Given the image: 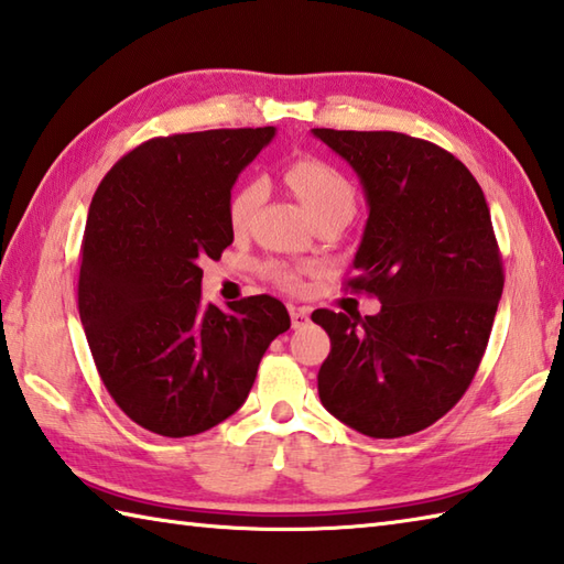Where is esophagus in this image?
<instances>
[{
  "label": "esophagus",
  "instance_id": "1",
  "mask_svg": "<svg viewBox=\"0 0 564 564\" xmlns=\"http://www.w3.org/2000/svg\"><path fill=\"white\" fill-rule=\"evenodd\" d=\"M289 311H291L293 327H303V325H307V319H311V307H295V305H291Z\"/></svg>",
  "mask_w": 564,
  "mask_h": 564
}]
</instances>
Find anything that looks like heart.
<instances>
[{"mask_svg":"<svg viewBox=\"0 0 564 564\" xmlns=\"http://www.w3.org/2000/svg\"><path fill=\"white\" fill-rule=\"evenodd\" d=\"M283 178L291 185V191L301 197V203L313 217L335 213V209H341V213L349 215L355 213V187H351V183L335 169V165L313 156H303L285 165ZM263 195H267V187H263L261 181L241 183L237 191L231 193L227 205L229 227L235 231H245L253 215H257L259 205L263 203ZM263 273H267L269 281L281 285L283 291L295 293L303 289V275L307 273V269L293 267V263L285 261H269L267 267H263Z\"/></svg>","mask_w":564,"mask_h":564,"instance_id":"heart-1","label":"heart"}]
</instances>
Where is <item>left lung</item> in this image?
I'll use <instances>...</instances> for the list:
<instances>
[{
    "mask_svg": "<svg viewBox=\"0 0 564 564\" xmlns=\"http://www.w3.org/2000/svg\"><path fill=\"white\" fill-rule=\"evenodd\" d=\"M313 134L357 171L369 219L351 291L377 315L319 307L329 335L319 401L369 437L421 433L455 405L479 369L503 291L487 197L459 159L399 131Z\"/></svg>",
    "mask_w": 564,
    "mask_h": 564,
    "instance_id": "left-lung-1",
    "label": "left lung"
}]
</instances>
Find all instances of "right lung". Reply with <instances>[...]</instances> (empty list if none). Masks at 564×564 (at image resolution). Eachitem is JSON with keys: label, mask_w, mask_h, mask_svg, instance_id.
I'll list each match as a JSON object with an SVG mask.
<instances>
[{"label": "right lung", "mask_w": 564, "mask_h": 564, "mask_svg": "<svg viewBox=\"0 0 564 564\" xmlns=\"http://www.w3.org/2000/svg\"><path fill=\"white\" fill-rule=\"evenodd\" d=\"M273 134L149 139L112 165L90 203L77 311L105 389L156 435H200L239 411L263 351L291 327L271 295L219 311L200 293V261L235 241L231 185Z\"/></svg>", "instance_id": "add662e5"}]
</instances>
